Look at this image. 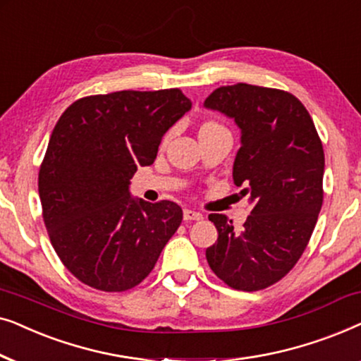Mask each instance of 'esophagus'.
<instances>
[{
    "instance_id": "esophagus-1",
    "label": "esophagus",
    "mask_w": 361,
    "mask_h": 361,
    "mask_svg": "<svg viewBox=\"0 0 361 361\" xmlns=\"http://www.w3.org/2000/svg\"><path fill=\"white\" fill-rule=\"evenodd\" d=\"M204 216H202L200 212H195V210H184V220L185 221H192V220H202Z\"/></svg>"
}]
</instances>
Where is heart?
Masks as SVG:
<instances>
[{"label":"heart","instance_id":"1","mask_svg":"<svg viewBox=\"0 0 361 361\" xmlns=\"http://www.w3.org/2000/svg\"><path fill=\"white\" fill-rule=\"evenodd\" d=\"M221 131H226V128L221 125V123L215 121V120H207L202 123L199 128V137L215 135V133H221Z\"/></svg>","mask_w":361,"mask_h":361}]
</instances>
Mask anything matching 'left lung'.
I'll return each instance as SVG.
<instances>
[{"mask_svg": "<svg viewBox=\"0 0 361 361\" xmlns=\"http://www.w3.org/2000/svg\"><path fill=\"white\" fill-rule=\"evenodd\" d=\"M204 105L233 118L241 147L235 185L253 204L236 230L226 215L210 214L219 231L205 256L212 271L238 290H259L294 268L317 224L324 202V147L312 118L293 93L235 83L216 88Z\"/></svg>", "mask_w": 361, "mask_h": 361, "instance_id": "obj_1", "label": "left lung"}]
</instances>
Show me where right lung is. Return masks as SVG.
<instances>
[{
    "label": "right lung",
    "instance_id": "1",
    "mask_svg": "<svg viewBox=\"0 0 361 361\" xmlns=\"http://www.w3.org/2000/svg\"><path fill=\"white\" fill-rule=\"evenodd\" d=\"M190 106L179 88L123 90L83 97L59 118L39 197L54 250L83 284L105 293L135 288L179 228V205L131 199L128 185Z\"/></svg>",
    "mask_w": 361,
    "mask_h": 361
}]
</instances>
